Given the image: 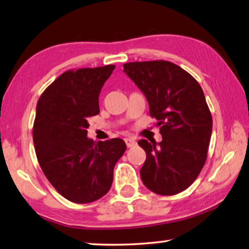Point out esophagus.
<instances>
[{
    "label": "esophagus",
    "mask_w": 249,
    "mask_h": 249,
    "mask_svg": "<svg viewBox=\"0 0 249 249\" xmlns=\"http://www.w3.org/2000/svg\"><path fill=\"white\" fill-rule=\"evenodd\" d=\"M124 142L128 147H133L137 145V141H135L133 138H126V139H124Z\"/></svg>",
    "instance_id": "34e87169"
}]
</instances>
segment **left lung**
<instances>
[{
    "mask_svg": "<svg viewBox=\"0 0 249 249\" xmlns=\"http://www.w3.org/2000/svg\"><path fill=\"white\" fill-rule=\"evenodd\" d=\"M124 71L146 97L162 137L159 143L138 142L146 153L141 179L156 194L180 193L196 180L207 159L213 118L203 89L166 60L128 63Z\"/></svg>",
    "mask_w": 249,
    "mask_h": 249,
    "instance_id": "8db88e82",
    "label": "left lung"
}]
</instances>
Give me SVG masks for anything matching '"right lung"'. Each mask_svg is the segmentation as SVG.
<instances>
[{"label":"right lung","mask_w":249,"mask_h":249,"mask_svg":"<svg viewBox=\"0 0 249 249\" xmlns=\"http://www.w3.org/2000/svg\"><path fill=\"white\" fill-rule=\"evenodd\" d=\"M115 65L68 70L45 89L36 104L34 143L37 161L52 185L77 204L109 191L114 167L125 152L121 139L94 142L88 119L100 112L98 96Z\"/></svg>","instance_id":"add662e5"}]
</instances>
